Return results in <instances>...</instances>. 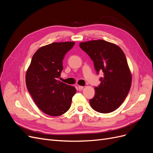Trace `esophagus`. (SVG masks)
<instances>
[{"label":"esophagus","mask_w":153,"mask_h":153,"mask_svg":"<svg viewBox=\"0 0 153 153\" xmlns=\"http://www.w3.org/2000/svg\"><path fill=\"white\" fill-rule=\"evenodd\" d=\"M84 86H81V85H79L78 86V89H79L80 91H81V90H82L83 89H84Z\"/></svg>","instance_id":"esophagus-1"}]
</instances>
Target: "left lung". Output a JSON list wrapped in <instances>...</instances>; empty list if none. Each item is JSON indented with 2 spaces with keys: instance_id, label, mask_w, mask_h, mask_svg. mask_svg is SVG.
<instances>
[{
  "instance_id": "obj_1",
  "label": "left lung",
  "mask_w": 153,
  "mask_h": 153,
  "mask_svg": "<svg viewBox=\"0 0 153 153\" xmlns=\"http://www.w3.org/2000/svg\"><path fill=\"white\" fill-rule=\"evenodd\" d=\"M80 47L94 62L97 73L103 72L100 85L94 88L95 96L89 101L92 108L103 114L114 112L126 98L131 85V73L123 51L102 39L82 42Z\"/></svg>"
}]
</instances>
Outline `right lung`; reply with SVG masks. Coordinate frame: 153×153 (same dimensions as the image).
<instances>
[{
	"label": "right lung",
	"mask_w": 153,
	"mask_h": 153,
	"mask_svg": "<svg viewBox=\"0 0 153 153\" xmlns=\"http://www.w3.org/2000/svg\"><path fill=\"white\" fill-rule=\"evenodd\" d=\"M73 41L52 43L36 51L27 69V90L38 107L51 116L66 113L76 93L75 87L57 80L63 69L64 55L75 45Z\"/></svg>",
	"instance_id": "right-lung-1"
}]
</instances>
